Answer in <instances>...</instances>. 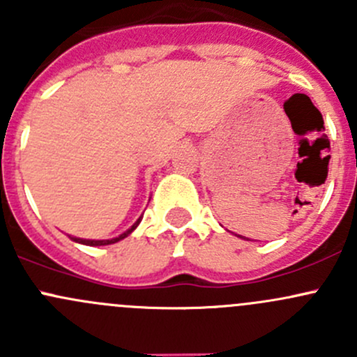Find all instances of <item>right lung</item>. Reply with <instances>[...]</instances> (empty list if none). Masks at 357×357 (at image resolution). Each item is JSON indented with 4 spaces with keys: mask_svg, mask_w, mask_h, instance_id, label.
<instances>
[{
    "mask_svg": "<svg viewBox=\"0 0 357 357\" xmlns=\"http://www.w3.org/2000/svg\"><path fill=\"white\" fill-rule=\"evenodd\" d=\"M139 221H142V218L138 219V221L135 222V225L131 226V228L128 229V231H124L122 233V235H119V236H115V238H110V240H86V238H75V236H70L72 240H74V242H77V243H82V245H89V247H100V245H110V243H115V242H119V240H122V238H126V236L128 235H131L132 231H135L136 229V226L139 225Z\"/></svg>",
    "mask_w": 357,
    "mask_h": 357,
    "instance_id": "add662e5",
    "label": "right lung"
}]
</instances>
